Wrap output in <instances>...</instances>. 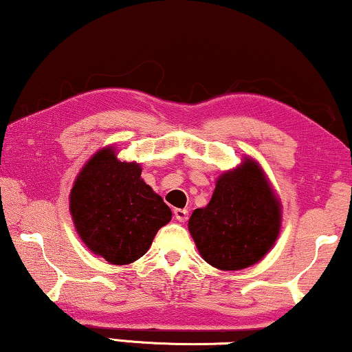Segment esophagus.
Segmentation results:
<instances>
[{
  "label": "esophagus",
  "mask_w": 352,
  "mask_h": 352,
  "mask_svg": "<svg viewBox=\"0 0 352 352\" xmlns=\"http://www.w3.org/2000/svg\"><path fill=\"white\" fill-rule=\"evenodd\" d=\"M175 218L179 221V223H184L189 218V211L184 210V208H176L175 210Z\"/></svg>",
  "instance_id": "esophagus-1"
}]
</instances>
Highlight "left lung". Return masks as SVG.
I'll list each match as a JSON object with an SVG mask.
<instances>
[{"label": "left lung", "instance_id": "obj_1", "mask_svg": "<svg viewBox=\"0 0 352 352\" xmlns=\"http://www.w3.org/2000/svg\"><path fill=\"white\" fill-rule=\"evenodd\" d=\"M189 230L201 258L223 271L258 263L280 230V204L258 163L247 160L224 173L205 208H197Z\"/></svg>", "mask_w": 352, "mask_h": 352}]
</instances>
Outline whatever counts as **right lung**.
I'll list each match as a JSON object with an SVG mask.
<instances>
[{"label": "right lung", "instance_id": "obj_1", "mask_svg": "<svg viewBox=\"0 0 352 352\" xmlns=\"http://www.w3.org/2000/svg\"><path fill=\"white\" fill-rule=\"evenodd\" d=\"M138 163L120 162L112 147L86 163L70 192L76 232L91 252L110 264H129L146 254L171 210L141 179Z\"/></svg>", "mask_w": 352, "mask_h": 352}]
</instances>
